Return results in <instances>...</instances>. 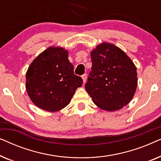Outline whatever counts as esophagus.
I'll list each match as a JSON object with an SVG mask.
<instances>
[{
	"label": "esophagus",
	"mask_w": 161,
	"mask_h": 161,
	"mask_svg": "<svg viewBox=\"0 0 161 161\" xmlns=\"http://www.w3.org/2000/svg\"><path fill=\"white\" fill-rule=\"evenodd\" d=\"M82 78H83V83H85L86 82V74H83L82 76Z\"/></svg>",
	"instance_id": "34e87169"
}]
</instances>
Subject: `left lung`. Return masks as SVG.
<instances>
[{
    "label": "left lung",
    "mask_w": 161,
    "mask_h": 161,
    "mask_svg": "<svg viewBox=\"0 0 161 161\" xmlns=\"http://www.w3.org/2000/svg\"><path fill=\"white\" fill-rule=\"evenodd\" d=\"M91 58L92 70L85 89L94 104L108 111L128 104L137 87V72L131 59L110 43L98 45Z\"/></svg>",
    "instance_id": "8db88e82"
}]
</instances>
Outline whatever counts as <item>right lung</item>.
<instances>
[{
  "label": "right lung",
  "instance_id": "obj_1",
  "mask_svg": "<svg viewBox=\"0 0 161 161\" xmlns=\"http://www.w3.org/2000/svg\"><path fill=\"white\" fill-rule=\"evenodd\" d=\"M83 79L74 73L68 53L61 47H50L31 64L26 73V90L39 108L56 111L69 104Z\"/></svg>",
  "mask_w": 161,
  "mask_h": 161
}]
</instances>
